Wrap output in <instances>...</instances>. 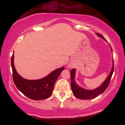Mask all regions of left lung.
I'll use <instances>...</instances> for the list:
<instances>
[{
    "instance_id": "8db88e82",
    "label": "left lung",
    "mask_w": 125,
    "mask_h": 125,
    "mask_svg": "<svg viewBox=\"0 0 125 125\" xmlns=\"http://www.w3.org/2000/svg\"><path fill=\"white\" fill-rule=\"evenodd\" d=\"M96 35L98 36L99 37H100L102 38L103 39L105 40L104 37L102 35H100L99 33H96ZM111 48V47H110ZM111 50L112 48H111ZM113 71H114V65H113V64L112 67V69L110 71V72L107 77L106 79V80L101 85L97 87V88L94 89V90H87L84 89L82 88L81 86L78 85L76 83L75 81H74V77H75V74H76V70L75 69H72L71 72V89L72 90V92L73 95L77 98L80 99L82 100H87L90 99L94 98L96 97L97 96H99L102 93H104L105 90L106 89L107 86L109 84L110 79H111L112 76Z\"/></svg>"
}]
</instances>
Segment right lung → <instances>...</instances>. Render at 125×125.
Segmentation results:
<instances>
[{
  "label": "right lung",
  "mask_w": 125,
  "mask_h": 125,
  "mask_svg": "<svg viewBox=\"0 0 125 125\" xmlns=\"http://www.w3.org/2000/svg\"><path fill=\"white\" fill-rule=\"evenodd\" d=\"M14 54L11 58L13 79L16 86L24 95L32 100H39L48 99L52 95L54 83L64 67L58 68L52 72L46 77L38 80L24 79L18 73L14 66Z\"/></svg>",
  "instance_id": "1"
}]
</instances>
